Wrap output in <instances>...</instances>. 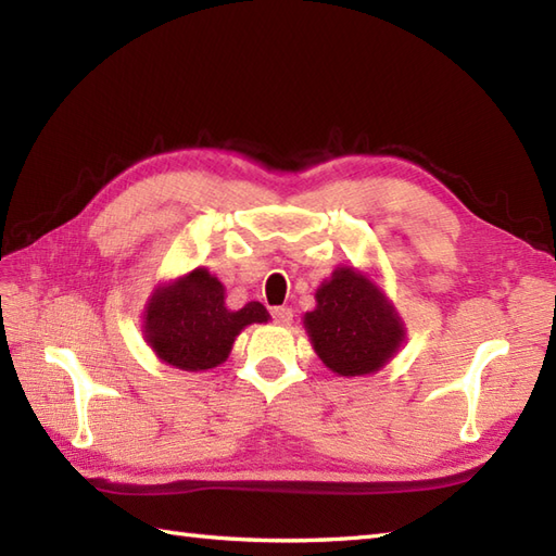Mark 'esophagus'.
Listing matches in <instances>:
<instances>
[{
  "label": "esophagus",
  "mask_w": 556,
  "mask_h": 556,
  "mask_svg": "<svg viewBox=\"0 0 556 556\" xmlns=\"http://www.w3.org/2000/svg\"><path fill=\"white\" fill-rule=\"evenodd\" d=\"M271 317H275V323L279 325H291L293 311L287 308V305H279V308H271Z\"/></svg>",
  "instance_id": "34e87169"
}]
</instances>
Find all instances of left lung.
I'll use <instances>...</instances> for the list:
<instances>
[{
  "instance_id": "8db88e82",
  "label": "left lung",
  "mask_w": 556,
  "mask_h": 556,
  "mask_svg": "<svg viewBox=\"0 0 556 556\" xmlns=\"http://www.w3.org/2000/svg\"><path fill=\"white\" fill-rule=\"evenodd\" d=\"M315 301L303 325L317 356L341 377L377 372L406 339L394 305L358 269L337 267Z\"/></svg>"
}]
</instances>
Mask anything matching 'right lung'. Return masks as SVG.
Wrapping results in <instances>:
<instances>
[{
  "instance_id": "right-lung-1",
  "label": "right lung",
  "mask_w": 556,
  "mask_h": 556,
  "mask_svg": "<svg viewBox=\"0 0 556 556\" xmlns=\"http://www.w3.org/2000/svg\"><path fill=\"white\" fill-rule=\"evenodd\" d=\"M267 320L269 313L257 301L229 311L222 281L205 267H195L155 289L143 313V332L162 363L198 372L227 361L243 327Z\"/></svg>"
}]
</instances>
